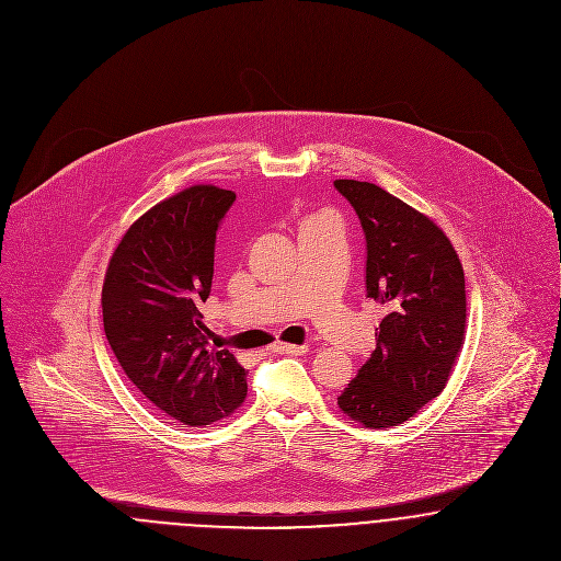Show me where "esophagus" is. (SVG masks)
<instances>
[{
	"instance_id": "1",
	"label": "esophagus",
	"mask_w": 561,
	"mask_h": 561,
	"mask_svg": "<svg viewBox=\"0 0 561 561\" xmlns=\"http://www.w3.org/2000/svg\"><path fill=\"white\" fill-rule=\"evenodd\" d=\"M272 352L276 354H294V356H302L309 352V345H294V343H274Z\"/></svg>"
}]
</instances>
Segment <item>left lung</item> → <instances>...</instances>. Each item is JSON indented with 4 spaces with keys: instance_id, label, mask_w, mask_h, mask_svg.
<instances>
[{
    "instance_id": "1",
    "label": "left lung",
    "mask_w": 561,
    "mask_h": 561,
    "mask_svg": "<svg viewBox=\"0 0 561 561\" xmlns=\"http://www.w3.org/2000/svg\"><path fill=\"white\" fill-rule=\"evenodd\" d=\"M367 240V298L387 309L376 350L336 398L341 412L382 430L438 398L467 332L465 270L443 229L376 183L336 179Z\"/></svg>"
}]
</instances>
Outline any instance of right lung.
Returning <instances> with one entry per match:
<instances>
[{"mask_svg":"<svg viewBox=\"0 0 561 561\" xmlns=\"http://www.w3.org/2000/svg\"><path fill=\"white\" fill-rule=\"evenodd\" d=\"M236 192L192 185L142 214L116 245L103 283V330L134 387L190 425L227 419L245 400V369L211 343L201 305L216 233Z\"/></svg>","mask_w":561,"mask_h":561,"instance_id":"add662e5","label":"right lung"}]
</instances>
